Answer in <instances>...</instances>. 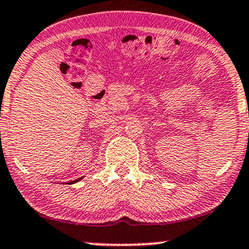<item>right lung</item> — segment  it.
<instances>
[{"instance_id": "1", "label": "right lung", "mask_w": 249, "mask_h": 249, "mask_svg": "<svg viewBox=\"0 0 249 249\" xmlns=\"http://www.w3.org/2000/svg\"><path fill=\"white\" fill-rule=\"evenodd\" d=\"M81 178H77V179H74V181H71V183H75V182H77V181H80V179H81Z\"/></svg>"}]
</instances>
